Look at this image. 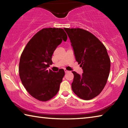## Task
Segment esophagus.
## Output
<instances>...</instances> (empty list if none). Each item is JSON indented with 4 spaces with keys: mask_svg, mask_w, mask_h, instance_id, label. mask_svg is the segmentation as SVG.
I'll return each mask as SVG.
<instances>
[{
    "mask_svg": "<svg viewBox=\"0 0 128 128\" xmlns=\"http://www.w3.org/2000/svg\"><path fill=\"white\" fill-rule=\"evenodd\" d=\"M64 72H65V73H68L69 71L66 70V69H64Z\"/></svg>",
    "mask_w": 128,
    "mask_h": 128,
    "instance_id": "obj_1",
    "label": "esophagus"
}]
</instances>
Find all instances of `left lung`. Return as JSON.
I'll return each mask as SVG.
<instances>
[{
  "label": "left lung",
  "mask_w": 128,
  "mask_h": 128,
  "mask_svg": "<svg viewBox=\"0 0 128 128\" xmlns=\"http://www.w3.org/2000/svg\"><path fill=\"white\" fill-rule=\"evenodd\" d=\"M70 40L76 60L83 70L72 72L73 92L80 98L90 100L102 92L109 76L111 62L107 49L96 36L80 28H64Z\"/></svg>",
  "instance_id": "left-lung-1"
}]
</instances>
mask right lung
I'll use <instances>...</instances> for the list:
<instances>
[{"instance_id":"obj_1","label":"right lung","mask_w":128,"mask_h":128,"mask_svg":"<svg viewBox=\"0 0 128 128\" xmlns=\"http://www.w3.org/2000/svg\"><path fill=\"white\" fill-rule=\"evenodd\" d=\"M67 36L61 28H45L36 33L21 54L19 75L22 85L34 98L48 100L59 92L65 74L63 69L59 72L47 70L52 65V56Z\"/></svg>"}]
</instances>
